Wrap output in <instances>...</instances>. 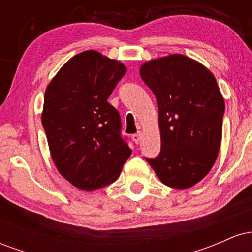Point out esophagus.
Instances as JSON below:
<instances>
[{
    "instance_id": "1",
    "label": "esophagus",
    "mask_w": 252,
    "mask_h": 252,
    "mask_svg": "<svg viewBox=\"0 0 252 252\" xmlns=\"http://www.w3.org/2000/svg\"><path fill=\"white\" fill-rule=\"evenodd\" d=\"M131 138H132V141H134L136 144L140 143V141H141V132L138 131V132H136V134L131 135Z\"/></svg>"
}]
</instances>
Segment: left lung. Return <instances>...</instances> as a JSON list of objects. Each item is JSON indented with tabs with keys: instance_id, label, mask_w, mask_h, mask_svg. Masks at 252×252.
<instances>
[{
	"instance_id": "obj_1",
	"label": "left lung",
	"mask_w": 252,
	"mask_h": 252,
	"mask_svg": "<svg viewBox=\"0 0 252 252\" xmlns=\"http://www.w3.org/2000/svg\"><path fill=\"white\" fill-rule=\"evenodd\" d=\"M158 106L161 150L146 158L167 186L186 189L207 175L221 142L225 104L213 74L182 54L150 60L140 70Z\"/></svg>"
}]
</instances>
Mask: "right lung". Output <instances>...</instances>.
Segmentation results:
<instances>
[{
	"instance_id": "right-lung-1",
	"label": "right lung",
	"mask_w": 252,
	"mask_h": 252,
	"mask_svg": "<svg viewBox=\"0 0 252 252\" xmlns=\"http://www.w3.org/2000/svg\"><path fill=\"white\" fill-rule=\"evenodd\" d=\"M126 72L117 60L85 51L46 89L41 122L52 160L77 189L94 190L116 181L131 154L120 114L108 102Z\"/></svg>"
}]
</instances>
